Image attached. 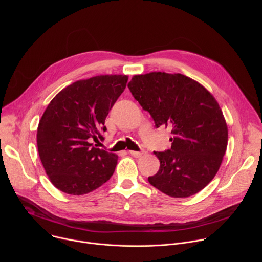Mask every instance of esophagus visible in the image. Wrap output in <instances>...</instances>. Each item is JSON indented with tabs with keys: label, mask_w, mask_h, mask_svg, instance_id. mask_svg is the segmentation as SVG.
I'll return each instance as SVG.
<instances>
[{
	"label": "esophagus",
	"mask_w": 262,
	"mask_h": 262,
	"mask_svg": "<svg viewBox=\"0 0 262 262\" xmlns=\"http://www.w3.org/2000/svg\"><path fill=\"white\" fill-rule=\"evenodd\" d=\"M129 154H130L133 157H135V158H140V157H142V156L144 155V151H143V150H141V151L130 150V151H129Z\"/></svg>",
	"instance_id": "obj_1"
}]
</instances>
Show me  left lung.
<instances>
[{
    "label": "left lung",
    "mask_w": 262,
    "mask_h": 262,
    "mask_svg": "<svg viewBox=\"0 0 262 262\" xmlns=\"http://www.w3.org/2000/svg\"><path fill=\"white\" fill-rule=\"evenodd\" d=\"M127 87L157 128L172 127L171 148L154 152L161 166L149 183L175 198L200 192L216 174L227 148V125L214 97L180 73L135 76Z\"/></svg>",
    "instance_id": "1"
}]
</instances>
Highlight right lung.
Returning <instances> with one entry per match:
<instances>
[{
    "mask_svg": "<svg viewBox=\"0 0 262 262\" xmlns=\"http://www.w3.org/2000/svg\"><path fill=\"white\" fill-rule=\"evenodd\" d=\"M127 80L115 74L78 81L48 105L37 128V147L47 175L58 190L84 195L113 175L117 156L90 142L103 141L104 120Z\"/></svg>",
    "mask_w": 262,
    "mask_h": 262,
    "instance_id": "right-lung-1",
    "label": "right lung"
}]
</instances>
